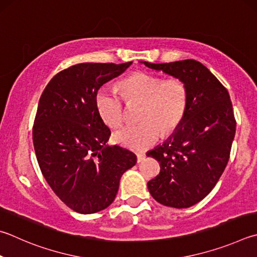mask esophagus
Returning <instances> with one entry per match:
<instances>
[{"mask_svg": "<svg viewBox=\"0 0 257 257\" xmlns=\"http://www.w3.org/2000/svg\"><path fill=\"white\" fill-rule=\"evenodd\" d=\"M145 157H146V154L145 153H137V162L141 163L145 160Z\"/></svg>", "mask_w": 257, "mask_h": 257, "instance_id": "1", "label": "esophagus"}]
</instances>
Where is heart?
Listing matches in <instances>:
<instances>
[{
  "label": "heart",
  "mask_w": 257,
  "mask_h": 257,
  "mask_svg": "<svg viewBox=\"0 0 257 257\" xmlns=\"http://www.w3.org/2000/svg\"><path fill=\"white\" fill-rule=\"evenodd\" d=\"M124 99L129 103L143 102L139 119L114 134V141L123 147L142 152L153 146L162 134L170 135L181 124L188 109V88L179 78L136 73L121 82ZM123 96L109 86L99 88L95 105L100 116L110 127L118 128L125 119Z\"/></svg>",
  "instance_id": "heart-1"
}]
</instances>
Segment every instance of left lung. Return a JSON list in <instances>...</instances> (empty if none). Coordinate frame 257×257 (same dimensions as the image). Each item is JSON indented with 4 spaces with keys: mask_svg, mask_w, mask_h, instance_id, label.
<instances>
[{
    "mask_svg": "<svg viewBox=\"0 0 257 257\" xmlns=\"http://www.w3.org/2000/svg\"><path fill=\"white\" fill-rule=\"evenodd\" d=\"M141 63L179 78L188 88V109L181 124L163 145L147 153L161 166L160 174L147 186L163 206L189 208L210 193L229 160L236 133L229 93L194 59Z\"/></svg>",
    "mask_w": 257,
    "mask_h": 257,
    "instance_id": "left-lung-1",
    "label": "left lung"
}]
</instances>
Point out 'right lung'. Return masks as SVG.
<instances>
[{
    "label": "right lung",
    "instance_id": "add662e5",
    "mask_svg": "<svg viewBox=\"0 0 257 257\" xmlns=\"http://www.w3.org/2000/svg\"><path fill=\"white\" fill-rule=\"evenodd\" d=\"M132 64L74 65L56 74L40 96L32 129L37 161L55 194L78 213L108 208L121 176L137 162L133 152L106 144L111 132L95 105L99 88Z\"/></svg>",
    "mask_w": 257,
    "mask_h": 257
}]
</instances>
